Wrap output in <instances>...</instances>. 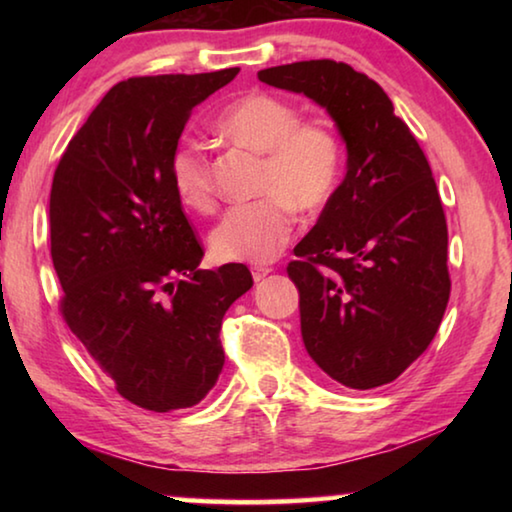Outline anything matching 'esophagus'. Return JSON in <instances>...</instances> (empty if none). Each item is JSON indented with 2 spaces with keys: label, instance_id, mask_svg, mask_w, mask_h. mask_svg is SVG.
Listing matches in <instances>:
<instances>
[{
  "label": "esophagus",
  "instance_id": "1",
  "mask_svg": "<svg viewBox=\"0 0 512 512\" xmlns=\"http://www.w3.org/2000/svg\"><path fill=\"white\" fill-rule=\"evenodd\" d=\"M271 271H273V268H268V266H255V268H253V280H255V282H262L264 277H266L268 273H271Z\"/></svg>",
  "mask_w": 512,
  "mask_h": 512
}]
</instances>
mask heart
I'll use <instances>...</instances> for the list:
<instances>
[{
    "label": "heart",
    "instance_id": "obj_1",
    "mask_svg": "<svg viewBox=\"0 0 512 512\" xmlns=\"http://www.w3.org/2000/svg\"><path fill=\"white\" fill-rule=\"evenodd\" d=\"M225 140L264 155L253 203L235 205L221 216L210 246L221 262L264 264L287 244L296 216L329 203L343 171V144L325 119H302L289 99L271 92H248L216 117ZM171 187L189 210L207 212L214 205L210 162L194 142H178L169 155Z\"/></svg>",
    "mask_w": 512,
    "mask_h": 512
}]
</instances>
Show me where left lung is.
<instances>
[{
    "label": "left lung",
    "mask_w": 512,
    "mask_h": 512,
    "mask_svg": "<svg viewBox=\"0 0 512 512\" xmlns=\"http://www.w3.org/2000/svg\"><path fill=\"white\" fill-rule=\"evenodd\" d=\"M257 76L325 108L348 149L343 183L287 266L305 348L343 386L391 384L429 348L452 289L429 162L388 94L350 65L302 60Z\"/></svg>",
    "instance_id": "left-lung-1"
}]
</instances>
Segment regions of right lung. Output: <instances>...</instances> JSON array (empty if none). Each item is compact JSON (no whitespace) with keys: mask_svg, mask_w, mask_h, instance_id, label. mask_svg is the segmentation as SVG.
I'll list each match as a JSON object with an SVG mask.
<instances>
[{"mask_svg":"<svg viewBox=\"0 0 512 512\" xmlns=\"http://www.w3.org/2000/svg\"><path fill=\"white\" fill-rule=\"evenodd\" d=\"M239 74L117 83L60 158L49 196L65 323L128 402L189 409L223 370L221 323L253 287L244 264L203 271V248L169 178L192 110Z\"/></svg>","mask_w":512,"mask_h":512,"instance_id":"1","label":"right lung"}]
</instances>
